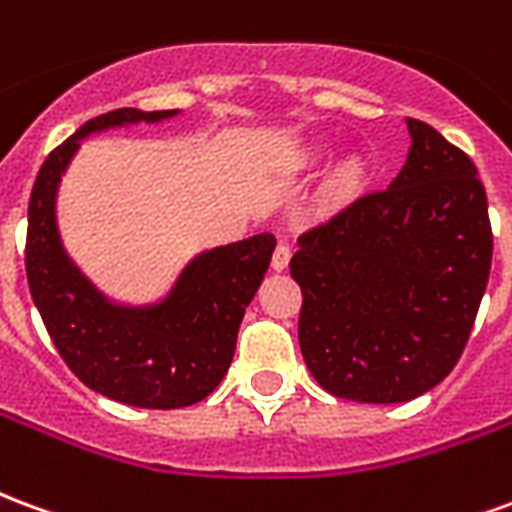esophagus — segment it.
<instances>
[{
  "label": "esophagus",
  "mask_w": 512,
  "mask_h": 512,
  "mask_svg": "<svg viewBox=\"0 0 512 512\" xmlns=\"http://www.w3.org/2000/svg\"><path fill=\"white\" fill-rule=\"evenodd\" d=\"M288 263H290V244H277L274 257H271V268H274V271H285Z\"/></svg>",
  "instance_id": "34e87169"
}]
</instances>
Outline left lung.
I'll return each mask as SVG.
<instances>
[{
	"mask_svg": "<svg viewBox=\"0 0 512 512\" xmlns=\"http://www.w3.org/2000/svg\"><path fill=\"white\" fill-rule=\"evenodd\" d=\"M411 147L384 191L299 235L301 356L356 403H406L450 376L491 271L488 200L463 150L406 117Z\"/></svg>",
	"mask_w": 512,
	"mask_h": 512,
	"instance_id": "8db88e82",
	"label": "left lung"
}]
</instances>
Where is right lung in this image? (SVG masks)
<instances>
[{
	"label": "right lung",
	"mask_w": 512,
	"mask_h": 512,
	"mask_svg": "<svg viewBox=\"0 0 512 512\" xmlns=\"http://www.w3.org/2000/svg\"><path fill=\"white\" fill-rule=\"evenodd\" d=\"M178 115L180 109H115L84 123L43 161L29 197V293L51 340L82 384L136 408L194 406L222 384L238 326L277 246L271 233H257L202 249L161 296L136 304L106 296L73 260L57 197L84 139Z\"/></svg>",
	"instance_id": "add662e5"
}]
</instances>
